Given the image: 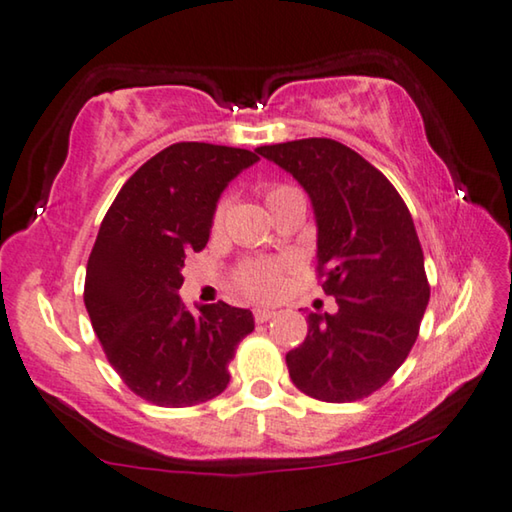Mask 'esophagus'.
<instances>
[{
    "mask_svg": "<svg viewBox=\"0 0 512 512\" xmlns=\"http://www.w3.org/2000/svg\"><path fill=\"white\" fill-rule=\"evenodd\" d=\"M273 315H276V312L269 310V308H255V312H253V317H255V322H257V324L269 322V319H271Z\"/></svg>",
    "mask_w": 512,
    "mask_h": 512,
    "instance_id": "34e87169",
    "label": "esophagus"
}]
</instances>
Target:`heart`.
Instances as JSON below:
<instances>
[{
  "instance_id": "1",
  "label": "heart",
  "mask_w": 512,
  "mask_h": 512,
  "mask_svg": "<svg viewBox=\"0 0 512 512\" xmlns=\"http://www.w3.org/2000/svg\"><path fill=\"white\" fill-rule=\"evenodd\" d=\"M262 197L266 207L273 213L280 209L282 204L294 200V197H301V193L294 186H289V183L269 181L262 186ZM220 218H223V211L216 209V213H213V227L220 225ZM289 269H292V262H289V259H248V262H243L239 266V271H236L234 285L239 287V292L246 294L248 299L271 301L280 296Z\"/></svg>"
}]
</instances>
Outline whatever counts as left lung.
<instances>
[{"label":"left lung","mask_w":512,"mask_h":512,"mask_svg":"<svg viewBox=\"0 0 512 512\" xmlns=\"http://www.w3.org/2000/svg\"><path fill=\"white\" fill-rule=\"evenodd\" d=\"M308 190L317 216V280L338 312H310L303 345L285 356L301 393L356 402L409 356L430 301L423 248L398 190L331 137L259 147Z\"/></svg>","instance_id":"8db88e82"}]
</instances>
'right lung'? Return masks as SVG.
Returning <instances> with one entry per match:
<instances>
[{"mask_svg": "<svg viewBox=\"0 0 512 512\" xmlns=\"http://www.w3.org/2000/svg\"><path fill=\"white\" fill-rule=\"evenodd\" d=\"M257 151L177 142L149 158L114 197L91 248L85 305L105 358L137 398L193 407L230 384L253 312L223 301L200 315L179 299L183 262L209 241L216 202Z\"/></svg>", "mask_w": 512, "mask_h": 512, "instance_id": "obj_1", "label": "right lung"}]
</instances>
